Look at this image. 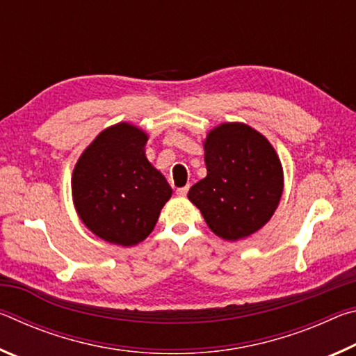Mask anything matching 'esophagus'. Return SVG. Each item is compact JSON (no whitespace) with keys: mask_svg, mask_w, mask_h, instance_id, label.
Returning a JSON list of instances; mask_svg holds the SVG:
<instances>
[{"mask_svg":"<svg viewBox=\"0 0 356 356\" xmlns=\"http://www.w3.org/2000/svg\"><path fill=\"white\" fill-rule=\"evenodd\" d=\"M188 190H190V186L185 185V186H182V188H177L176 193H177V196L184 197V196H186V193H188Z\"/></svg>","mask_w":356,"mask_h":356,"instance_id":"1","label":"esophagus"}]
</instances>
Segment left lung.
<instances>
[{
    "mask_svg": "<svg viewBox=\"0 0 356 356\" xmlns=\"http://www.w3.org/2000/svg\"><path fill=\"white\" fill-rule=\"evenodd\" d=\"M207 176L188 191L215 236L250 237L272 218L284 190V171L270 141L243 122H222L204 140Z\"/></svg>",
    "mask_w": 356,
    "mask_h": 356,
    "instance_id": "1",
    "label": "left lung"
}]
</instances>
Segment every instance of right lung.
Instances as JSON below:
<instances>
[{
	"label": "right lung",
	"mask_w": 356,
	"mask_h": 356,
	"mask_svg": "<svg viewBox=\"0 0 356 356\" xmlns=\"http://www.w3.org/2000/svg\"><path fill=\"white\" fill-rule=\"evenodd\" d=\"M146 131L130 122L106 127L72 172V200L83 225L108 243L134 246L159 221L172 188L146 156Z\"/></svg>",
	"instance_id": "obj_1"
}]
</instances>
